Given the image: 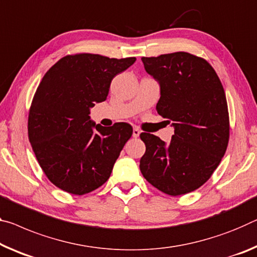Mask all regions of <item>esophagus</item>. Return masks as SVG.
Wrapping results in <instances>:
<instances>
[{
    "mask_svg": "<svg viewBox=\"0 0 257 257\" xmlns=\"http://www.w3.org/2000/svg\"><path fill=\"white\" fill-rule=\"evenodd\" d=\"M140 134H141V130L140 129L134 128V130H133V137L134 138H137L138 136H140Z\"/></svg>",
    "mask_w": 257,
    "mask_h": 257,
    "instance_id": "34e87169",
    "label": "esophagus"
}]
</instances>
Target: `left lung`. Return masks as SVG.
Here are the masks:
<instances>
[{
	"label": "left lung",
	"instance_id": "obj_1",
	"mask_svg": "<svg viewBox=\"0 0 257 257\" xmlns=\"http://www.w3.org/2000/svg\"><path fill=\"white\" fill-rule=\"evenodd\" d=\"M160 84L159 115L174 127L170 143L142 133L146 151L141 172L169 195L197 190L217 168L229 143V112L223 85L208 62L187 52L143 57Z\"/></svg>",
	"mask_w": 257,
	"mask_h": 257
}]
</instances>
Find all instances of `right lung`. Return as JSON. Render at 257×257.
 I'll return each mask as SVG.
<instances>
[{
    "mask_svg": "<svg viewBox=\"0 0 257 257\" xmlns=\"http://www.w3.org/2000/svg\"><path fill=\"white\" fill-rule=\"evenodd\" d=\"M135 62V57L79 54L63 57L43 76L31 105L28 138L41 168L57 187L82 195L111 176L133 127L125 122L103 127L89 114L107 98L113 77Z\"/></svg>",
    "mask_w": 257,
    "mask_h": 257,
    "instance_id": "right-lung-1",
    "label": "right lung"
}]
</instances>
